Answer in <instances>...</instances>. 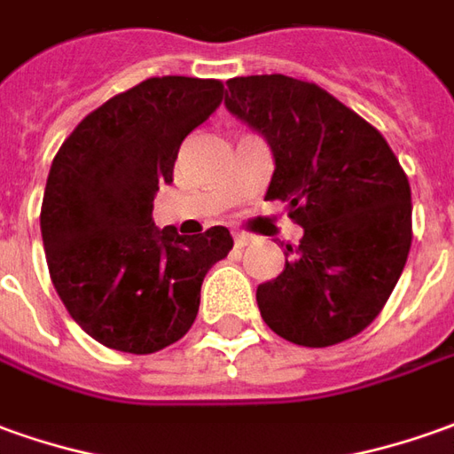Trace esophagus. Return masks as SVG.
<instances>
[{"instance_id":"obj_1","label":"esophagus","mask_w":454,"mask_h":454,"mask_svg":"<svg viewBox=\"0 0 454 454\" xmlns=\"http://www.w3.org/2000/svg\"><path fill=\"white\" fill-rule=\"evenodd\" d=\"M232 237H234V247H237V249H242V247H247L249 242H252V237L245 232H234Z\"/></svg>"}]
</instances>
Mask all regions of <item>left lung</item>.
Returning a JSON list of instances; mask_svg holds the SVG:
<instances>
[{"label": "left lung", "mask_w": 454, "mask_h": 454, "mask_svg": "<svg viewBox=\"0 0 454 454\" xmlns=\"http://www.w3.org/2000/svg\"><path fill=\"white\" fill-rule=\"evenodd\" d=\"M227 111L267 140V200L304 227L277 279L257 286L267 326L324 348L361 333L395 289L412 239L408 177L371 123L299 78L227 81Z\"/></svg>", "instance_id": "obj_1"}]
</instances>
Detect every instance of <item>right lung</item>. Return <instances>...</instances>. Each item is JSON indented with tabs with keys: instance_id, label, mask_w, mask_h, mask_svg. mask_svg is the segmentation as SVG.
<instances>
[{
	"instance_id": "obj_1",
	"label": "right lung",
	"mask_w": 454,
	"mask_h": 454,
	"mask_svg": "<svg viewBox=\"0 0 454 454\" xmlns=\"http://www.w3.org/2000/svg\"><path fill=\"white\" fill-rule=\"evenodd\" d=\"M215 78H148L89 114L56 153L42 239L56 294L108 348L155 353L185 336L200 286L227 257V227L158 230L153 200L173 183L177 150L222 103Z\"/></svg>"
}]
</instances>
